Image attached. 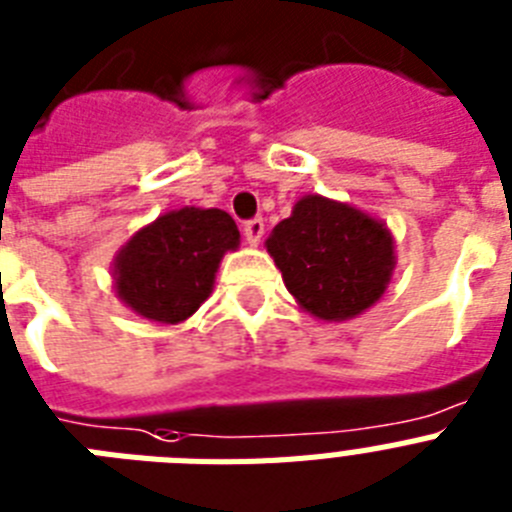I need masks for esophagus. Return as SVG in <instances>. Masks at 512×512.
Listing matches in <instances>:
<instances>
[{"instance_id": "obj_1", "label": "esophagus", "mask_w": 512, "mask_h": 512, "mask_svg": "<svg viewBox=\"0 0 512 512\" xmlns=\"http://www.w3.org/2000/svg\"><path fill=\"white\" fill-rule=\"evenodd\" d=\"M263 234H265L263 218H252V221L244 223V239H247V242L252 244V247H255V244H260Z\"/></svg>"}]
</instances>
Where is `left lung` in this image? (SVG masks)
<instances>
[{"label": "left lung", "instance_id": "left-lung-1", "mask_svg": "<svg viewBox=\"0 0 512 512\" xmlns=\"http://www.w3.org/2000/svg\"><path fill=\"white\" fill-rule=\"evenodd\" d=\"M286 289L309 315L349 320L377 302L393 273V236L351 205L307 195L265 242Z\"/></svg>", "mask_w": 512, "mask_h": 512}]
</instances>
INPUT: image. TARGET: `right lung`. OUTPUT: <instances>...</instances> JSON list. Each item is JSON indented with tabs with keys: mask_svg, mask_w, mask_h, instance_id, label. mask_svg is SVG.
Here are the masks:
<instances>
[{
	"mask_svg": "<svg viewBox=\"0 0 512 512\" xmlns=\"http://www.w3.org/2000/svg\"><path fill=\"white\" fill-rule=\"evenodd\" d=\"M239 247V229L223 210L182 208L137 231L114 263L117 294L153 322H182L208 299L223 252Z\"/></svg>",
	"mask_w": 512,
	"mask_h": 512,
	"instance_id": "add662e5",
	"label": "right lung"
}]
</instances>
